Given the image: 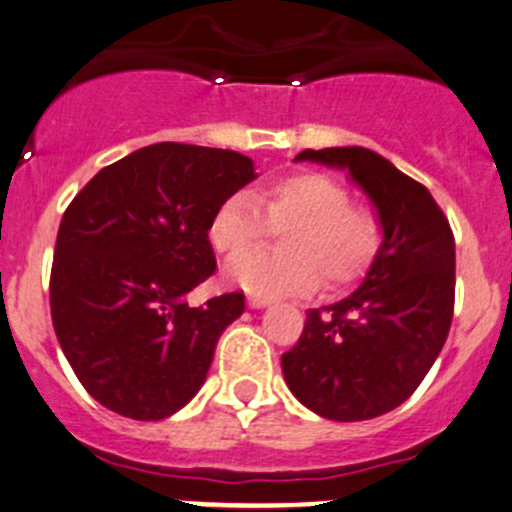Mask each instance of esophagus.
Here are the masks:
<instances>
[{"mask_svg": "<svg viewBox=\"0 0 512 512\" xmlns=\"http://www.w3.org/2000/svg\"><path fill=\"white\" fill-rule=\"evenodd\" d=\"M271 303V298H263V296H249V306L251 308H266Z\"/></svg>", "mask_w": 512, "mask_h": 512, "instance_id": "obj_1", "label": "esophagus"}]
</instances>
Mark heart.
<instances>
[{
  "instance_id": "1",
  "label": "heart",
  "mask_w": 512,
  "mask_h": 512,
  "mask_svg": "<svg viewBox=\"0 0 512 512\" xmlns=\"http://www.w3.org/2000/svg\"><path fill=\"white\" fill-rule=\"evenodd\" d=\"M273 230L284 231L281 252L245 254ZM209 241L219 254L236 256L226 268L234 286L263 298L301 296L318 286L321 273L333 286L361 276L381 244V226L338 179L298 171L256 196L236 191L221 201Z\"/></svg>"
}]
</instances>
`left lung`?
Segmentation results:
<instances>
[{"label":"left lung","mask_w":512,"mask_h":512,"mask_svg":"<svg viewBox=\"0 0 512 512\" xmlns=\"http://www.w3.org/2000/svg\"><path fill=\"white\" fill-rule=\"evenodd\" d=\"M296 161L346 169L373 201L383 244L361 286L306 313L281 356L293 396L328 421H368L413 396L438 358L455 303V239L430 191L363 146L306 149Z\"/></svg>","instance_id":"8db88e82"}]
</instances>
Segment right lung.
<instances>
[{"mask_svg":"<svg viewBox=\"0 0 512 512\" xmlns=\"http://www.w3.org/2000/svg\"><path fill=\"white\" fill-rule=\"evenodd\" d=\"M254 179L249 156L161 141L104 166L74 196L59 224L49 303L69 366L101 406L161 421L204 386L244 293L196 308L186 293L216 271L211 216Z\"/></svg>","mask_w":512,"mask_h":512,"instance_id":"obj_1","label":"right lung"}]
</instances>
